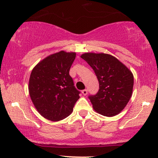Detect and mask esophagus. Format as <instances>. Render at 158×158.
I'll return each mask as SVG.
<instances>
[{
    "label": "esophagus",
    "mask_w": 158,
    "mask_h": 158,
    "mask_svg": "<svg viewBox=\"0 0 158 158\" xmlns=\"http://www.w3.org/2000/svg\"><path fill=\"white\" fill-rule=\"evenodd\" d=\"M82 94H84V96H86V94H87V93H88V91H87V89H84V90H82Z\"/></svg>",
    "instance_id": "esophagus-1"
}]
</instances>
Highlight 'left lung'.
Segmentation results:
<instances>
[{
	"mask_svg": "<svg viewBox=\"0 0 158 158\" xmlns=\"http://www.w3.org/2000/svg\"><path fill=\"white\" fill-rule=\"evenodd\" d=\"M81 57L94 69L99 83L96 95L89 96L94 109L104 116L118 114L132 96L133 75L115 56L104 53H84Z\"/></svg>",
	"mask_w": 158,
	"mask_h": 158,
	"instance_id": "8db88e82",
	"label": "left lung"
}]
</instances>
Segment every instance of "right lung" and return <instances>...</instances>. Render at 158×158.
Masks as SVG:
<instances>
[{
    "mask_svg": "<svg viewBox=\"0 0 158 158\" xmlns=\"http://www.w3.org/2000/svg\"><path fill=\"white\" fill-rule=\"evenodd\" d=\"M75 52L60 51L47 56L33 68L29 80V94L42 116L58 121L73 111L79 94L74 86L69 69Z\"/></svg>",
    "mask_w": 158,
    "mask_h": 158,
    "instance_id": "1",
    "label": "right lung"
}]
</instances>
